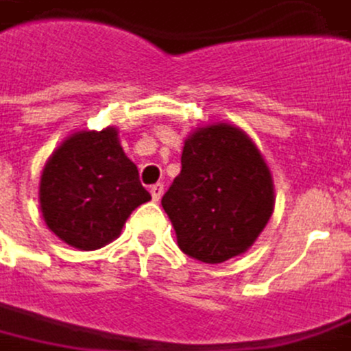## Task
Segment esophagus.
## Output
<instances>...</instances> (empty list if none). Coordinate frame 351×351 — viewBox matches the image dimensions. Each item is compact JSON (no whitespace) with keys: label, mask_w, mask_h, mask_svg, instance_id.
I'll use <instances>...</instances> for the list:
<instances>
[{"label":"esophagus","mask_w":351,"mask_h":351,"mask_svg":"<svg viewBox=\"0 0 351 351\" xmlns=\"http://www.w3.org/2000/svg\"><path fill=\"white\" fill-rule=\"evenodd\" d=\"M150 195H152L154 201H160L162 195H164V185H162V183H154V185L150 187Z\"/></svg>","instance_id":"1"}]
</instances>
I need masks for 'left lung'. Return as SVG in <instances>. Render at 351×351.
I'll return each mask as SVG.
<instances>
[{
  "instance_id": "8db88e82",
  "label": "left lung",
  "mask_w": 351,
  "mask_h": 351,
  "mask_svg": "<svg viewBox=\"0 0 351 351\" xmlns=\"http://www.w3.org/2000/svg\"><path fill=\"white\" fill-rule=\"evenodd\" d=\"M162 206L185 255L224 263L253 245L269 222L272 178L243 131L226 123L203 127L185 141L180 176Z\"/></svg>"
}]
</instances>
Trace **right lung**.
Returning a JSON list of instances; mask_svg holds the SVG:
<instances>
[{"mask_svg":"<svg viewBox=\"0 0 351 351\" xmlns=\"http://www.w3.org/2000/svg\"><path fill=\"white\" fill-rule=\"evenodd\" d=\"M150 201L117 131H79L49 156L40 181L48 228L65 243L93 251L119 236L129 214Z\"/></svg>","mask_w":351,"mask_h":351,"instance_id":"right-lung-1","label":"right lung"}]
</instances>
